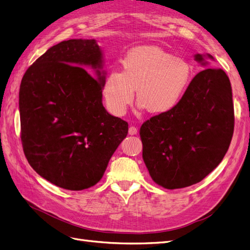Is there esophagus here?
I'll use <instances>...</instances> for the list:
<instances>
[{
    "instance_id": "esophagus-1",
    "label": "esophagus",
    "mask_w": 250,
    "mask_h": 250,
    "mask_svg": "<svg viewBox=\"0 0 250 250\" xmlns=\"http://www.w3.org/2000/svg\"><path fill=\"white\" fill-rule=\"evenodd\" d=\"M128 132H129L130 135H134L138 133V128L134 127V126H130L129 127V130H128Z\"/></svg>"
}]
</instances>
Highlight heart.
Wrapping results in <instances>:
<instances>
[{
    "instance_id": "heart-1",
    "label": "heart",
    "mask_w": 250,
    "mask_h": 250,
    "mask_svg": "<svg viewBox=\"0 0 250 250\" xmlns=\"http://www.w3.org/2000/svg\"><path fill=\"white\" fill-rule=\"evenodd\" d=\"M122 72L110 71L103 80L102 95L107 109L122 116L134 99L139 106L161 115L175 108L192 79V66L161 48L131 50L121 62Z\"/></svg>"
}]
</instances>
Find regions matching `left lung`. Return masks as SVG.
<instances>
[{"label": "left lung", "mask_w": 250, "mask_h": 250, "mask_svg": "<svg viewBox=\"0 0 250 250\" xmlns=\"http://www.w3.org/2000/svg\"><path fill=\"white\" fill-rule=\"evenodd\" d=\"M195 59L206 64L202 55ZM233 127L229 78L221 69H204L175 108L141 126L143 160L151 178L169 190L199 183L223 160Z\"/></svg>", "instance_id": "obj_1"}]
</instances>
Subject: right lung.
<instances>
[{"instance_id":"obj_1","label":"right lung","mask_w":250,"mask_h":250,"mask_svg":"<svg viewBox=\"0 0 250 250\" xmlns=\"http://www.w3.org/2000/svg\"><path fill=\"white\" fill-rule=\"evenodd\" d=\"M96 69L95 80L82 66ZM102 52L95 40L51 47L28 67L20 86L21 140L30 166L65 190L95 186L128 133L102 104Z\"/></svg>"}]
</instances>
